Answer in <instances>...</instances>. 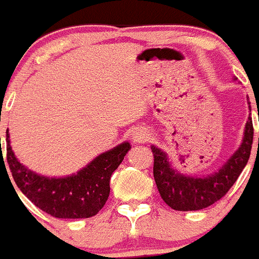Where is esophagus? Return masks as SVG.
Segmentation results:
<instances>
[{
	"label": "esophagus",
	"mask_w": 259,
	"mask_h": 259,
	"mask_svg": "<svg viewBox=\"0 0 259 259\" xmlns=\"http://www.w3.org/2000/svg\"><path fill=\"white\" fill-rule=\"evenodd\" d=\"M132 139H134V141L145 143V141H148V139H149V134H148L146 130H144V128H137V130L134 131V134H132Z\"/></svg>",
	"instance_id": "esophagus-1"
}]
</instances>
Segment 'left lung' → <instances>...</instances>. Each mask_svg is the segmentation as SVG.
Masks as SVG:
<instances>
[{
    "label": "left lung",
    "instance_id": "left-lung-1",
    "mask_svg": "<svg viewBox=\"0 0 259 259\" xmlns=\"http://www.w3.org/2000/svg\"><path fill=\"white\" fill-rule=\"evenodd\" d=\"M249 110H251L250 104ZM253 122L249 115L239 149L231 155L230 159L217 172L206 178H192L178 172L168 162L166 153L152 145V152L154 155L153 174L162 200L171 209L179 211L205 209L221 200L235 184L248 163L253 144Z\"/></svg>",
    "mask_w": 259,
    "mask_h": 259
}]
</instances>
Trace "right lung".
I'll list each match as a JSON object with an SVG mask.
<instances>
[{
  "instance_id": "obj_1",
  "label": "right lung",
  "mask_w": 259,
  "mask_h": 259,
  "mask_svg": "<svg viewBox=\"0 0 259 259\" xmlns=\"http://www.w3.org/2000/svg\"><path fill=\"white\" fill-rule=\"evenodd\" d=\"M6 134V158L18 188L38 209L62 219L91 218L104 207L110 194L111 174L131 149L125 141L96 157L77 174L48 178L28 170L18 161L10 146L9 130Z\"/></svg>"
}]
</instances>
